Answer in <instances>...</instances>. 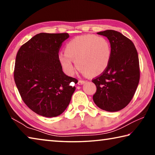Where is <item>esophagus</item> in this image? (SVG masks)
Wrapping results in <instances>:
<instances>
[{"mask_svg":"<svg viewBox=\"0 0 155 155\" xmlns=\"http://www.w3.org/2000/svg\"><path fill=\"white\" fill-rule=\"evenodd\" d=\"M84 83H85V81L80 80V81H78V85H83V84H84Z\"/></svg>","mask_w":155,"mask_h":155,"instance_id":"1","label":"esophagus"}]
</instances>
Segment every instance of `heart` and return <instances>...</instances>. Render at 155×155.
I'll list each match as a JSON object with an SVG mask.
<instances>
[{
  "mask_svg": "<svg viewBox=\"0 0 155 155\" xmlns=\"http://www.w3.org/2000/svg\"><path fill=\"white\" fill-rule=\"evenodd\" d=\"M111 55V45L106 38L88 34L68 41L65 52L59 54V60L68 74L74 73V61L83 74L96 77L105 71Z\"/></svg>",
  "mask_w": 155,
  "mask_h": 155,
  "instance_id": "heart-1",
  "label": "heart"
}]
</instances>
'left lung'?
Instances as JSON below:
<instances>
[{"mask_svg":"<svg viewBox=\"0 0 155 155\" xmlns=\"http://www.w3.org/2000/svg\"><path fill=\"white\" fill-rule=\"evenodd\" d=\"M97 33L108 38L111 55L105 71L92 80L96 86L93 100L100 109L118 111L130 103L138 86L140 72L137 51L132 41L121 33L106 30Z\"/></svg>","mask_w":155,"mask_h":155,"instance_id":"left-lung-1","label":"left lung"}]
</instances>
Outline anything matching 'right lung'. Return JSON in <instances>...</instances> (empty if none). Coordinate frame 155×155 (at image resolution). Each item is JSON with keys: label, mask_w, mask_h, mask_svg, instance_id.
<instances>
[{"label": "right lung", "mask_w": 155, "mask_h": 155, "mask_svg": "<svg viewBox=\"0 0 155 155\" xmlns=\"http://www.w3.org/2000/svg\"><path fill=\"white\" fill-rule=\"evenodd\" d=\"M68 33L37 34L20 47L14 68V81L22 101L37 114L61 115L69 104L77 79L62 70L59 51Z\"/></svg>", "instance_id": "1"}]
</instances>
